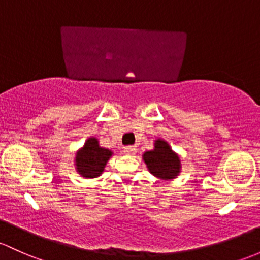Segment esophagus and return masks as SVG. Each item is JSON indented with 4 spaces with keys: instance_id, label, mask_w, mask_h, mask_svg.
<instances>
[{
    "instance_id": "1",
    "label": "esophagus",
    "mask_w": 260,
    "mask_h": 260,
    "mask_svg": "<svg viewBox=\"0 0 260 260\" xmlns=\"http://www.w3.org/2000/svg\"><path fill=\"white\" fill-rule=\"evenodd\" d=\"M125 153V154H128V155H132V154H135L136 152H137V148H136L135 146H127V147H124V151H123Z\"/></svg>"
}]
</instances>
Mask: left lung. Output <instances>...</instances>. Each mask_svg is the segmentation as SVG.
Instances as JSON below:
<instances>
[{
    "mask_svg": "<svg viewBox=\"0 0 260 260\" xmlns=\"http://www.w3.org/2000/svg\"><path fill=\"white\" fill-rule=\"evenodd\" d=\"M143 160L153 176L160 179H174L180 173V159L163 139H157L154 149L144 152Z\"/></svg>",
    "mask_w": 260,
    "mask_h": 260,
    "instance_id": "obj_1",
    "label": "left lung"
}]
</instances>
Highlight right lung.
<instances>
[{
  "label": "right lung",
  "mask_w": 260,
  "mask_h": 260,
  "mask_svg": "<svg viewBox=\"0 0 260 260\" xmlns=\"http://www.w3.org/2000/svg\"><path fill=\"white\" fill-rule=\"evenodd\" d=\"M113 152L103 148L94 137L88 138L84 146L76 153V169L84 178H97L105 171Z\"/></svg>",
  "instance_id": "right-lung-1"
}]
</instances>
